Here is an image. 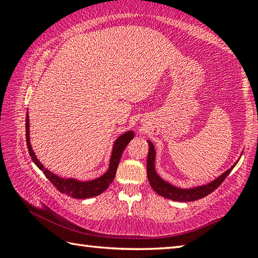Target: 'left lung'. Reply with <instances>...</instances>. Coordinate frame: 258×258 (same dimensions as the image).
Here are the masks:
<instances>
[{
  "label": "left lung",
  "mask_w": 258,
  "mask_h": 258,
  "mask_svg": "<svg viewBox=\"0 0 258 258\" xmlns=\"http://www.w3.org/2000/svg\"><path fill=\"white\" fill-rule=\"evenodd\" d=\"M149 143V152H148V158H147V176L148 180L152 189L155 192H157L159 196L164 198L174 200V202H180V203H187V202H195V200L202 199L206 197L209 194L220 186V184L223 182L226 176L229 175L230 172L232 171L233 167L239 160L231 166V167L225 171L223 174H221L220 176L216 177L215 180L207 183V184L197 185L194 187H178L173 185L172 183L165 181L164 178H161L158 173L156 171V150L150 140H148Z\"/></svg>",
  "instance_id": "left-lung-1"
}]
</instances>
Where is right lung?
<instances>
[{
  "label": "right lung",
  "instance_id": "1",
  "mask_svg": "<svg viewBox=\"0 0 258 258\" xmlns=\"http://www.w3.org/2000/svg\"><path fill=\"white\" fill-rule=\"evenodd\" d=\"M134 138L133 131H127V132L119 135L118 138L115 140L112 146V151L110 156V161H109V167L107 172L102 174L101 176L90 181H80L77 178L73 177H60L56 174L50 172L46 169L40 160L37 159L36 155L33 151L32 145H30L29 139V116L27 111V116H26V142H27V148L29 151V155L32 157L35 165L37 166L41 171L44 173V175L49 178V181L53 184L58 191L61 194L67 195L68 197L75 198V199H87L92 198L95 196L101 195L102 192L107 189V187L111 184L113 178L116 176V171L118 167L120 157L123 155V151L125 150L126 146L128 145L131 140Z\"/></svg>",
  "mask_w": 258,
  "mask_h": 258
}]
</instances>
